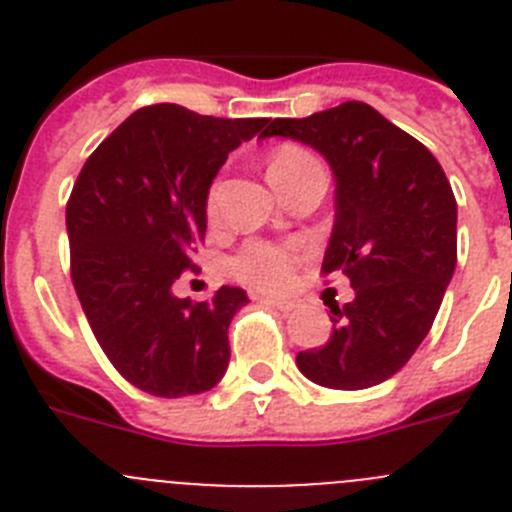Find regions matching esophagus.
Here are the masks:
<instances>
[{"instance_id":"1","label":"esophagus","mask_w":512,"mask_h":512,"mask_svg":"<svg viewBox=\"0 0 512 512\" xmlns=\"http://www.w3.org/2000/svg\"><path fill=\"white\" fill-rule=\"evenodd\" d=\"M266 305L277 307V310H284V312H292L297 307L295 300H284V297H264Z\"/></svg>"}]
</instances>
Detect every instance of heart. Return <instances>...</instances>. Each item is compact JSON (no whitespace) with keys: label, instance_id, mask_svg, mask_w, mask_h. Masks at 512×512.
<instances>
[{"label":"heart","instance_id":"1","mask_svg":"<svg viewBox=\"0 0 512 512\" xmlns=\"http://www.w3.org/2000/svg\"><path fill=\"white\" fill-rule=\"evenodd\" d=\"M310 164H318L310 153L295 146H284L271 156L269 179L271 176L282 174V171H295ZM207 210L215 212V192H212L210 200H207ZM225 269H228L230 277L238 279V282L277 292V289H284L292 284L295 253L284 246H274V243L248 241L241 251L235 253V256H230Z\"/></svg>","mask_w":512,"mask_h":512}]
</instances>
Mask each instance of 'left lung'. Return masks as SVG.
<instances>
[{
	"label": "left lung",
	"instance_id": "left-lung-1",
	"mask_svg": "<svg viewBox=\"0 0 512 512\" xmlns=\"http://www.w3.org/2000/svg\"><path fill=\"white\" fill-rule=\"evenodd\" d=\"M315 148L336 182L323 271L351 279L354 300L330 305L333 336L297 354L330 390H366L408 364L428 336L456 269V200L428 148L364 102L271 120L261 138Z\"/></svg>",
	"mask_w": 512,
	"mask_h": 512
}]
</instances>
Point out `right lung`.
<instances>
[{"mask_svg":"<svg viewBox=\"0 0 512 512\" xmlns=\"http://www.w3.org/2000/svg\"><path fill=\"white\" fill-rule=\"evenodd\" d=\"M266 122L153 104L104 138L76 179L66 205L76 295L107 359L148 395H202L228 372V325L248 295L223 284L192 302L171 284L205 238L212 179Z\"/></svg>","mask_w":512,"mask_h":512,"instance_id":"1","label":"right lung"}]
</instances>
